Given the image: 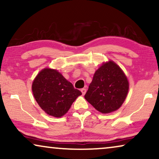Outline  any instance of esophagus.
<instances>
[{"mask_svg":"<svg viewBox=\"0 0 159 159\" xmlns=\"http://www.w3.org/2000/svg\"><path fill=\"white\" fill-rule=\"evenodd\" d=\"M81 92H82V95H84L86 93V89L85 88H82V89H81Z\"/></svg>","mask_w":159,"mask_h":159,"instance_id":"34e87169","label":"esophagus"}]
</instances>
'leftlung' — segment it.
<instances>
[{
  "label": "left lung",
  "mask_w": 159,
  "mask_h": 159,
  "mask_svg": "<svg viewBox=\"0 0 159 159\" xmlns=\"http://www.w3.org/2000/svg\"><path fill=\"white\" fill-rule=\"evenodd\" d=\"M129 82L121 69L112 61L103 63L95 71L84 98L102 114L115 111L122 105Z\"/></svg>",
  "instance_id": "left-lung-1"
}]
</instances>
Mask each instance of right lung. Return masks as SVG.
<instances>
[{"label":"right lung","instance_id":"obj_1","mask_svg":"<svg viewBox=\"0 0 159 159\" xmlns=\"http://www.w3.org/2000/svg\"><path fill=\"white\" fill-rule=\"evenodd\" d=\"M32 90L37 103L50 116L61 117L82 95L56 69H43L32 82Z\"/></svg>","mask_w":159,"mask_h":159}]
</instances>
